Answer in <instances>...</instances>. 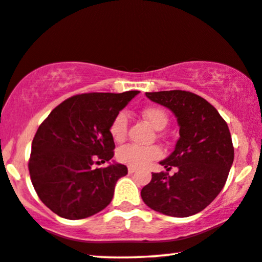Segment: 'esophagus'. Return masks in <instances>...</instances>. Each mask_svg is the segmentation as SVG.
Instances as JSON below:
<instances>
[{
	"instance_id": "1",
	"label": "esophagus",
	"mask_w": 262,
	"mask_h": 262,
	"mask_svg": "<svg viewBox=\"0 0 262 262\" xmlns=\"http://www.w3.org/2000/svg\"><path fill=\"white\" fill-rule=\"evenodd\" d=\"M137 167H133V166H129L128 167V172L129 173H133V172H135V171H137Z\"/></svg>"
}]
</instances>
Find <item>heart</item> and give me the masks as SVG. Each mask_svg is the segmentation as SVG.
<instances>
[{"label": "heart", "mask_w": 262, "mask_h": 262, "mask_svg": "<svg viewBox=\"0 0 262 262\" xmlns=\"http://www.w3.org/2000/svg\"><path fill=\"white\" fill-rule=\"evenodd\" d=\"M142 115L148 123L157 130L165 128L167 124V116L159 107H147L142 111ZM128 120L124 113L117 114L111 121L109 132L111 138L115 141L121 142L124 140L127 135ZM118 162L125 164V165L133 167H142L147 165L152 160L158 159L162 157V149L158 146H139L134 144H128L122 146L117 151Z\"/></svg>", "instance_id": "obj_1"}]
</instances>
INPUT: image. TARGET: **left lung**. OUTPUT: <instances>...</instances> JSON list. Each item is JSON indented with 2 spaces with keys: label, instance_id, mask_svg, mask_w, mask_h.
<instances>
[{
  "label": "left lung",
  "instance_id": "left-lung-1",
  "mask_svg": "<svg viewBox=\"0 0 262 262\" xmlns=\"http://www.w3.org/2000/svg\"><path fill=\"white\" fill-rule=\"evenodd\" d=\"M152 102L166 106L180 124L175 151L160 162L166 171L176 166L172 176L153 172L141 189L149 208L171 217H189L206 208L217 198L233 162L229 127L217 109L189 91L146 92Z\"/></svg>",
  "mask_w": 262,
  "mask_h": 262
}]
</instances>
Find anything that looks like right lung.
Returning a JSON list of instances; mask_svg holds the SVG:
<instances>
[{
  "label": "right lung",
  "mask_w": 262,
  "mask_h": 262,
  "mask_svg": "<svg viewBox=\"0 0 262 262\" xmlns=\"http://www.w3.org/2000/svg\"><path fill=\"white\" fill-rule=\"evenodd\" d=\"M138 93L73 96L41 122L32 141L29 171L37 195L54 213L72 221L87 218L113 200L117 180L127 175V166L95 169L93 164L114 157L110 123Z\"/></svg>",
  "instance_id": "add662e5"
}]
</instances>
